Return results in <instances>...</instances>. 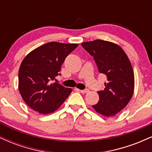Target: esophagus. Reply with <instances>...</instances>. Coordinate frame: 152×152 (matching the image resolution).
<instances>
[{"instance_id": "esophagus-1", "label": "esophagus", "mask_w": 152, "mask_h": 152, "mask_svg": "<svg viewBox=\"0 0 152 152\" xmlns=\"http://www.w3.org/2000/svg\"><path fill=\"white\" fill-rule=\"evenodd\" d=\"M78 91H79L80 92H81V94H86L87 92H88V89H84V90H79L78 89Z\"/></svg>"}]
</instances>
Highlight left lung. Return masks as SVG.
I'll return each instance as SVG.
<instances>
[{
    "mask_svg": "<svg viewBox=\"0 0 152 152\" xmlns=\"http://www.w3.org/2000/svg\"><path fill=\"white\" fill-rule=\"evenodd\" d=\"M94 57L99 73L107 78L105 88L99 91V101L92 106L104 116H113L129 102L134 94V75L132 64L124 50L117 44L103 40L81 43Z\"/></svg>",
    "mask_w": 152,
    "mask_h": 152,
    "instance_id": "8db88e82",
    "label": "left lung"
}]
</instances>
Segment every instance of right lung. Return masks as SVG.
Listing matches in <instances>:
<instances>
[{
  "label": "right lung",
  "mask_w": 152,
  "mask_h": 152,
  "mask_svg": "<svg viewBox=\"0 0 152 152\" xmlns=\"http://www.w3.org/2000/svg\"><path fill=\"white\" fill-rule=\"evenodd\" d=\"M77 43L50 42L30 52L18 71V89L28 106L41 114L53 113L62 105L72 90L58 83L63 63Z\"/></svg>",
  "instance_id": "add662e5"
}]
</instances>
